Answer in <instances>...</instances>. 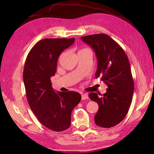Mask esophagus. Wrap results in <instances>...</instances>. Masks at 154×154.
Listing matches in <instances>:
<instances>
[{
	"instance_id": "esophagus-1",
	"label": "esophagus",
	"mask_w": 154,
	"mask_h": 154,
	"mask_svg": "<svg viewBox=\"0 0 154 154\" xmlns=\"http://www.w3.org/2000/svg\"><path fill=\"white\" fill-rule=\"evenodd\" d=\"M88 98V95L86 94H82V100H87Z\"/></svg>"
}]
</instances>
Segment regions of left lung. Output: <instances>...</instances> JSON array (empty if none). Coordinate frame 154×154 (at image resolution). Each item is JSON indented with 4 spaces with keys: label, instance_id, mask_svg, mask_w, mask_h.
Wrapping results in <instances>:
<instances>
[{
    "label": "left lung",
    "instance_id": "obj_1",
    "mask_svg": "<svg viewBox=\"0 0 154 154\" xmlns=\"http://www.w3.org/2000/svg\"><path fill=\"white\" fill-rule=\"evenodd\" d=\"M81 39L96 53V78L100 77L108 87L101 96L96 92L88 94L99 106L95 123L101 127H112L125 118L132 100L134 83L128 57L122 48L106 34L82 36Z\"/></svg>",
    "mask_w": 154,
    "mask_h": 154
}]
</instances>
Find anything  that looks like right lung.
<instances>
[{"label":"right lung","instance_id":"add662e5","mask_svg":"<svg viewBox=\"0 0 154 154\" xmlns=\"http://www.w3.org/2000/svg\"><path fill=\"white\" fill-rule=\"evenodd\" d=\"M75 38H45L37 42L27 55L23 72L31 109L44 127L61 132L71 126V112L81 100L77 92H56L51 77L57 72L60 54Z\"/></svg>","mask_w":154,"mask_h":154}]
</instances>
